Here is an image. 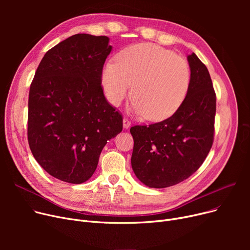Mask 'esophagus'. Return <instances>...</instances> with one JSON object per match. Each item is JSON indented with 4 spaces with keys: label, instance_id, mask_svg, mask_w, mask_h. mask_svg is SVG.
I'll use <instances>...</instances> for the list:
<instances>
[{
    "label": "esophagus",
    "instance_id": "1",
    "mask_svg": "<svg viewBox=\"0 0 250 250\" xmlns=\"http://www.w3.org/2000/svg\"><path fill=\"white\" fill-rule=\"evenodd\" d=\"M123 124H124V127H125V128H128L129 125H130V121L128 120V118L125 117L124 120H123Z\"/></svg>",
    "mask_w": 250,
    "mask_h": 250
}]
</instances>
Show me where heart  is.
Returning a JSON list of instances; mask_svg holds the SVG:
<instances>
[{"mask_svg":"<svg viewBox=\"0 0 250 250\" xmlns=\"http://www.w3.org/2000/svg\"><path fill=\"white\" fill-rule=\"evenodd\" d=\"M190 81L188 62L153 43L124 49L116 62H105L101 72L102 87L110 104L120 105L133 90L130 109L154 122L166 120L178 110Z\"/></svg>","mask_w":250,"mask_h":250,"instance_id":"b5f03b06","label":"heart"}]
</instances>
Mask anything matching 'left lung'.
Listing matches in <instances>:
<instances>
[{"instance_id": "left-lung-1", "label": "left lung", "mask_w": 250, "mask_h": 250, "mask_svg": "<svg viewBox=\"0 0 250 250\" xmlns=\"http://www.w3.org/2000/svg\"><path fill=\"white\" fill-rule=\"evenodd\" d=\"M191 81L178 110L167 120L130 127L132 167L138 179L154 188L172 187L198 170L214 141L216 93L206 65L188 57Z\"/></svg>"}]
</instances>
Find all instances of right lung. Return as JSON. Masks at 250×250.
Segmentation results:
<instances>
[{
  "label": "right lung",
  "mask_w": 250,
  "mask_h": 250,
  "mask_svg": "<svg viewBox=\"0 0 250 250\" xmlns=\"http://www.w3.org/2000/svg\"><path fill=\"white\" fill-rule=\"evenodd\" d=\"M107 36L75 34L50 48L35 72L28 99V143L35 160L62 181L83 183L97 168L123 116L107 102L101 72Z\"/></svg>",
  "instance_id": "1"
}]
</instances>
